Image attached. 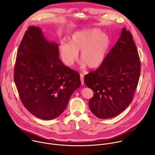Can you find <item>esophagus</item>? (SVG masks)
Listing matches in <instances>:
<instances>
[{
    "instance_id": "esophagus-1",
    "label": "esophagus",
    "mask_w": 155,
    "mask_h": 155,
    "mask_svg": "<svg viewBox=\"0 0 155 155\" xmlns=\"http://www.w3.org/2000/svg\"><path fill=\"white\" fill-rule=\"evenodd\" d=\"M80 80L81 83V85H83L84 84V75L82 74H80Z\"/></svg>"
}]
</instances>
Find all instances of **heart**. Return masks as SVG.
I'll return each mask as SVG.
<instances>
[{"label":"heart","mask_w":155,"mask_h":155,"mask_svg":"<svg viewBox=\"0 0 155 155\" xmlns=\"http://www.w3.org/2000/svg\"><path fill=\"white\" fill-rule=\"evenodd\" d=\"M110 46L109 36L96 28H85L74 33L68 38V45L59 46L63 62L72 67L77 61L80 52L82 66L90 68L99 67L103 62Z\"/></svg>","instance_id":"obj_1"}]
</instances>
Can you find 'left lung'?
I'll list each match as a JSON object with an SVG mask.
<instances>
[{
	"label": "left lung",
	"mask_w": 155,
	"mask_h": 155,
	"mask_svg": "<svg viewBox=\"0 0 155 155\" xmlns=\"http://www.w3.org/2000/svg\"><path fill=\"white\" fill-rule=\"evenodd\" d=\"M141 63L131 33L122 28L115 46L95 71L84 77L94 93L89 107L97 117H114L131 103L137 87Z\"/></svg>",
	"instance_id": "8db88e82"
}]
</instances>
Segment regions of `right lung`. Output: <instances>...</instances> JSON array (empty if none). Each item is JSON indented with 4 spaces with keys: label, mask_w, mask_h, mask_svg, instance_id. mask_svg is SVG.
Returning a JSON list of instances; mask_svg holds the SVG:
<instances>
[{
    "label": "right lung",
    "mask_w": 155,
    "mask_h": 155,
    "mask_svg": "<svg viewBox=\"0 0 155 155\" xmlns=\"http://www.w3.org/2000/svg\"><path fill=\"white\" fill-rule=\"evenodd\" d=\"M58 44L48 41L39 27L28 28L19 46L14 81L25 107L43 120L59 116L81 86L80 75L59 59Z\"/></svg>",
    "instance_id": "obj_1"
}]
</instances>
